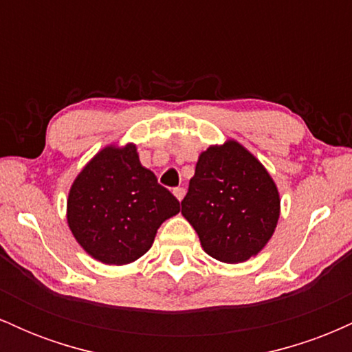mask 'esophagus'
I'll list each match as a JSON object with an SVG mask.
<instances>
[{"label": "esophagus", "mask_w": 352, "mask_h": 352, "mask_svg": "<svg viewBox=\"0 0 352 352\" xmlns=\"http://www.w3.org/2000/svg\"><path fill=\"white\" fill-rule=\"evenodd\" d=\"M173 195L177 197V200L182 201V199L185 197V188L184 187H175V188H173Z\"/></svg>", "instance_id": "esophagus-1"}]
</instances>
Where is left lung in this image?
I'll use <instances>...</instances> for the list:
<instances>
[{"label": "left lung", "instance_id": "left-lung-1", "mask_svg": "<svg viewBox=\"0 0 352 352\" xmlns=\"http://www.w3.org/2000/svg\"><path fill=\"white\" fill-rule=\"evenodd\" d=\"M182 215L210 256L241 263L263 250L280 218V195L266 168L228 140L201 152Z\"/></svg>", "mask_w": 352, "mask_h": 352}]
</instances>
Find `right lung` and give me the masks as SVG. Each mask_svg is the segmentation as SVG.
I'll list each match as a JSON object with an SVG mask.
<instances>
[{
	"label": "right lung",
	"instance_id": "1",
	"mask_svg": "<svg viewBox=\"0 0 352 352\" xmlns=\"http://www.w3.org/2000/svg\"><path fill=\"white\" fill-rule=\"evenodd\" d=\"M180 201L142 167L134 144L106 147L72 184L67 223L96 260L127 265L148 252L157 230Z\"/></svg>",
	"mask_w": 352,
	"mask_h": 352
}]
</instances>
